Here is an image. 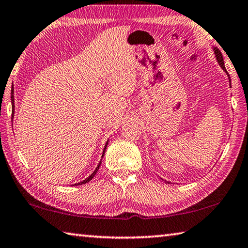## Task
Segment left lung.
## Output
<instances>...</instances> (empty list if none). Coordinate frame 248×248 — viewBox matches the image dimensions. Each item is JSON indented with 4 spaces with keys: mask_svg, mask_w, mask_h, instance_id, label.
Listing matches in <instances>:
<instances>
[{
    "mask_svg": "<svg viewBox=\"0 0 248 248\" xmlns=\"http://www.w3.org/2000/svg\"><path fill=\"white\" fill-rule=\"evenodd\" d=\"M214 50H215V55H216V60H217L218 64L221 65V67H222V69L224 70V72H226V68H225V65H224V61H223V56H222L221 50L217 49V48H214ZM226 73H227V72H226ZM227 76H229V80H230V85H231V78H230V75H227Z\"/></svg>",
    "mask_w": 248,
    "mask_h": 248,
    "instance_id": "left-lung-1",
    "label": "left lung"
}]
</instances>
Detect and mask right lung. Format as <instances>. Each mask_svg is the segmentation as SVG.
Masks as SVG:
<instances>
[{"label": "right lung", "instance_id": "obj_1", "mask_svg": "<svg viewBox=\"0 0 248 248\" xmlns=\"http://www.w3.org/2000/svg\"><path fill=\"white\" fill-rule=\"evenodd\" d=\"M11 100H12V117H13V113H14V95H13V88H12V90H11ZM107 144H108V142L106 143V147H105V149H104V152H103V156H104V155H105V150H106V148H107ZM100 164H101V161L99 162V164H98V167L96 168V170L93 172L92 174H90L87 179H85L84 181H82V182H80V183H76L75 184V186H80V184H85V183H88L90 180H92L93 176H95V174L97 173V171H98V169H99V167H100Z\"/></svg>", "mask_w": 248, "mask_h": 248}]
</instances>
